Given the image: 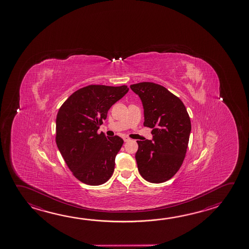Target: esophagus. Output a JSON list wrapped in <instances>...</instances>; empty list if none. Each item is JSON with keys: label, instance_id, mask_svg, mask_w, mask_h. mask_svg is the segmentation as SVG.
<instances>
[{"label": "esophagus", "instance_id": "esophagus-1", "mask_svg": "<svg viewBox=\"0 0 249 249\" xmlns=\"http://www.w3.org/2000/svg\"><path fill=\"white\" fill-rule=\"evenodd\" d=\"M123 140H124V142H128L130 139H129L128 137H123Z\"/></svg>", "mask_w": 249, "mask_h": 249}]
</instances>
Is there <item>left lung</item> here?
<instances>
[{
	"label": "left lung",
	"mask_w": 249,
	"mask_h": 249,
	"mask_svg": "<svg viewBox=\"0 0 249 249\" xmlns=\"http://www.w3.org/2000/svg\"><path fill=\"white\" fill-rule=\"evenodd\" d=\"M130 88L142 102L144 126L153 128L152 141H137L139 173L148 182L163 183L184 160L192 129L190 116L183 101L161 85L141 82Z\"/></svg>",
	"instance_id": "1"
}]
</instances>
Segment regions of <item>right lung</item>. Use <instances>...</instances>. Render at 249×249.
<instances>
[{
	"instance_id": "add662e5",
	"label": "right lung",
	"mask_w": 249,
	"mask_h": 249,
	"mask_svg": "<svg viewBox=\"0 0 249 249\" xmlns=\"http://www.w3.org/2000/svg\"><path fill=\"white\" fill-rule=\"evenodd\" d=\"M127 91L125 85H89L73 92L58 110L56 143L66 165L80 182L100 185L114 173L123 140L118 135L107 137L98 129L110 107Z\"/></svg>"
}]
</instances>
